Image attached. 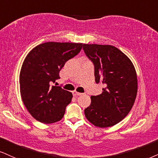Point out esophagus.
<instances>
[{
  "label": "esophagus",
  "instance_id": "obj_1",
  "mask_svg": "<svg viewBox=\"0 0 158 158\" xmlns=\"http://www.w3.org/2000/svg\"><path fill=\"white\" fill-rule=\"evenodd\" d=\"M73 94L74 96H80V95L82 94V93L77 92V91H73Z\"/></svg>",
  "mask_w": 158,
  "mask_h": 158
}]
</instances>
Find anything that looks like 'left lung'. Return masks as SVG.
Listing matches in <instances>:
<instances>
[{
  "instance_id": "left-lung-1",
  "label": "left lung",
  "mask_w": 158,
  "mask_h": 158,
  "mask_svg": "<svg viewBox=\"0 0 158 158\" xmlns=\"http://www.w3.org/2000/svg\"><path fill=\"white\" fill-rule=\"evenodd\" d=\"M83 49L94 65L95 82L105 86L102 94L91 97L85 116L97 127H112L127 116L135 102V69L130 58L114 46L83 44Z\"/></svg>"
}]
</instances>
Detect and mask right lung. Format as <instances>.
<instances>
[{"mask_svg": "<svg viewBox=\"0 0 158 158\" xmlns=\"http://www.w3.org/2000/svg\"><path fill=\"white\" fill-rule=\"evenodd\" d=\"M82 43L49 42L35 47L23 61L19 73L22 100L31 115L44 124L63 118L73 94L52 85L68 60L82 49Z\"/></svg>", "mask_w": 158, "mask_h": 158, "instance_id": "obj_1", "label": "right lung"}]
</instances>
